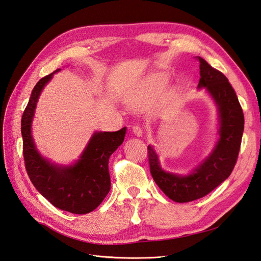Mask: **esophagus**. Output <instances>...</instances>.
Returning a JSON list of instances; mask_svg holds the SVG:
<instances>
[{"mask_svg": "<svg viewBox=\"0 0 261 261\" xmlns=\"http://www.w3.org/2000/svg\"><path fill=\"white\" fill-rule=\"evenodd\" d=\"M133 133L135 134L137 137H141V135H143V129H141L139 125H135L133 126Z\"/></svg>", "mask_w": 261, "mask_h": 261, "instance_id": "1", "label": "esophagus"}]
</instances>
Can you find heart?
<instances>
[{"mask_svg": "<svg viewBox=\"0 0 261 261\" xmlns=\"http://www.w3.org/2000/svg\"><path fill=\"white\" fill-rule=\"evenodd\" d=\"M148 100V96L144 93H140V94H135V96L132 97L128 101H127V105L130 109L134 110H143L146 107V102Z\"/></svg>", "mask_w": 261, "mask_h": 261, "instance_id": "b5f03b06", "label": "heart"}]
</instances>
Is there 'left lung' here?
Returning a JSON list of instances; mask_svg holds the SVG:
<instances>
[{"mask_svg":"<svg viewBox=\"0 0 261 261\" xmlns=\"http://www.w3.org/2000/svg\"><path fill=\"white\" fill-rule=\"evenodd\" d=\"M199 61L198 89H204L218 110V138L211 152L188 174L167 172L162 169L159 154L148 146L150 173L161 191L176 202H188L208 195L232 173L238 160L244 132V114L238 96L227 78Z\"/></svg>","mask_w":261,"mask_h":261,"instance_id":"obj_1","label":"left lung"}]
</instances>
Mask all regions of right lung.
<instances>
[{
	"label": "right lung",
	"mask_w": 261,
	"mask_h": 261,
	"mask_svg": "<svg viewBox=\"0 0 261 261\" xmlns=\"http://www.w3.org/2000/svg\"><path fill=\"white\" fill-rule=\"evenodd\" d=\"M60 68L41 78L31 92L21 117L22 152L31 183L54 207L85 215L103 201L111 188L109 159L124 141L126 127L117 132H94L80 159L72 164L51 162L38 151L31 134L37 102Z\"/></svg>",
	"instance_id": "obj_1"
}]
</instances>
